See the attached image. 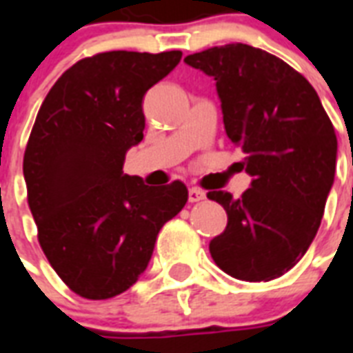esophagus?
I'll list each match as a JSON object with an SVG mask.
<instances>
[{"label": "esophagus", "mask_w": 353, "mask_h": 353, "mask_svg": "<svg viewBox=\"0 0 353 353\" xmlns=\"http://www.w3.org/2000/svg\"><path fill=\"white\" fill-rule=\"evenodd\" d=\"M201 199H205L203 190H199L198 187L188 188V201L190 203H196V201H201Z\"/></svg>", "instance_id": "obj_1"}]
</instances>
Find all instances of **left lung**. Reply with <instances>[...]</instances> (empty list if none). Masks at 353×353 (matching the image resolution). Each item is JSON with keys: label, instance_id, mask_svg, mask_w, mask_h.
Wrapping results in <instances>:
<instances>
[{"label": "left lung", "instance_id": "left-lung-1", "mask_svg": "<svg viewBox=\"0 0 353 353\" xmlns=\"http://www.w3.org/2000/svg\"><path fill=\"white\" fill-rule=\"evenodd\" d=\"M185 62L214 77L225 132L252 176L240 199L207 194L227 212L210 256L234 279H279L304 256L323 220L337 163L334 124L313 85L258 47L227 43Z\"/></svg>", "mask_w": 353, "mask_h": 353}]
</instances>
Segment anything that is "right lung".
Segmentation results:
<instances>
[{"instance_id":"1","label":"right lung","mask_w":353,"mask_h":353,"mask_svg":"<svg viewBox=\"0 0 353 353\" xmlns=\"http://www.w3.org/2000/svg\"><path fill=\"white\" fill-rule=\"evenodd\" d=\"M181 51L82 58L41 102L23 155L27 201L51 268L77 295L106 301L148 265L161 227L185 207L181 181L152 188L122 174L143 141L144 93Z\"/></svg>"}]
</instances>
